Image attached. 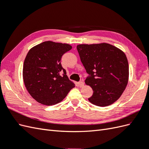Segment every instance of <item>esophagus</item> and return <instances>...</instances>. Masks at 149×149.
<instances>
[{"instance_id": "34e87169", "label": "esophagus", "mask_w": 149, "mask_h": 149, "mask_svg": "<svg viewBox=\"0 0 149 149\" xmlns=\"http://www.w3.org/2000/svg\"><path fill=\"white\" fill-rule=\"evenodd\" d=\"M78 84H79V87L82 88L83 86H84V82H83V81H80V82H78Z\"/></svg>"}]
</instances>
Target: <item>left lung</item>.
<instances>
[{
    "instance_id": "obj_1",
    "label": "left lung",
    "mask_w": 149,
    "mask_h": 149,
    "mask_svg": "<svg viewBox=\"0 0 149 149\" xmlns=\"http://www.w3.org/2000/svg\"><path fill=\"white\" fill-rule=\"evenodd\" d=\"M77 49L87 73L85 83L93 94L88 100L98 107L112 105L125 90L129 65L124 52L108 43L79 44Z\"/></svg>"
}]
</instances>
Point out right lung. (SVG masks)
Segmentation results:
<instances>
[{
	"instance_id": "obj_1",
	"label": "right lung",
	"mask_w": 149,
	"mask_h": 149,
	"mask_svg": "<svg viewBox=\"0 0 149 149\" xmlns=\"http://www.w3.org/2000/svg\"><path fill=\"white\" fill-rule=\"evenodd\" d=\"M72 48L70 44L49 40L36 45L28 52L23 63V82L37 102L45 105L56 104L75 87L60 62L63 54Z\"/></svg>"
}]
</instances>
